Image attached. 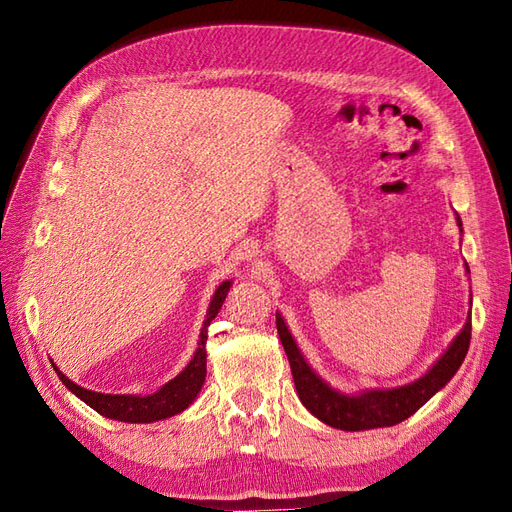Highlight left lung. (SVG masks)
<instances>
[{
  "label": "left lung",
  "instance_id": "obj_1",
  "mask_svg": "<svg viewBox=\"0 0 512 512\" xmlns=\"http://www.w3.org/2000/svg\"><path fill=\"white\" fill-rule=\"evenodd\" d=\"M456 222L458 227H461V218L456 216ZM277 331L285 348V355L290 359V368L300 402H303L318 419H322L324 424H329L333 428L368 430L404 422V419L411 417L419 406H424L432 396H435L441 387H445V383H448L456 374V370L461 368V363L469 350L471 318L465 322L463 331L458 333L452 346L445 350V355L432 365V370L419 378V381L398 389L365 391L361 396H344V393H339L326 385L322 378L309 368L303 355H300V350L296 348L294 339L290 331H287L281 316L277 318Z\"/></svg>",
  "mask_w": 512,
  "mask_h": 512
}]
</instances>
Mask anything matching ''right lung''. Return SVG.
I'll list each match as a JSON object with an SVG mask.
<instances>
[{"instance_id": "1", "label": "right lung", "mask_w": 512, "mask_h": 512, "mask_svg": "<svg viewBox=\"0 0 512 512\" xmlns=\"http://www.w3.org/2000/svg\"><path fill=\"white\" fill-rule=\"evenodd\" d=\"M229 287H231V281H222L212 298V303H209L207 318H205L203 329H201V342H199V348H196V352H194V359L188 363L186 370H183L179 376H175L170 383H166L160 391L151 393V396H112V393H95V391H88L80 385H75L56 368L60 381L67 385L77 398L84 400L90 409H95L103 417L119 419V422L149 424V422H157V419H166V417H173V415L181 413L183 409H188V406L194 402L196 393L201 391V387L205 383L207 326L218 316V311L227 298Z\"/></svg>"}]
</instances>
